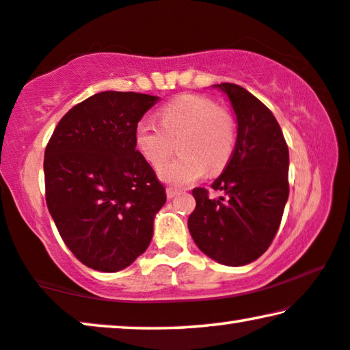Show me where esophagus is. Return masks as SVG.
<instances>
[{
  "label": "esophagus",
  "instance_id": "obj_1",
  "mask_svg": "<svg viewBox=\"0 0 350 350\" xmlns=\"http://www.w3.org/2000/svg\"><path fill=\"white\" fill-rule=\"evenodd\" d=\"M179 195V190H176V189H166V196H168V200H173L174 196H177Z\"/></svg>",
  "mask_w": 350,
  "mask_h": 350
}]
</instances>
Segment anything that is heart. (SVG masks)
<instances>
[{
    "mask_svg": "<svg viewBox=\"0 0 350 350\" xmlns=\"http://www.w3.org/2000/svg\"><path fill=\"white\" fill-rule=\"evenodd\" d=\"M160 125L152 119H139L135 127V144L152 166H159L170 152V137L180 135L179 157L160 166V179L170 185L184 187L200 180L211 171L225 168L236 144V129L231 116L212 98L184 94L159 111Z\"/></svg>",
    "mask_w": 350,
    "mask_h": 350,
    "instance_id": "1",
    "label": "heart"
}]
</instances>
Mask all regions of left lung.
I'll list each match as a JSON object with an SVG mask.
<instances>
[{"instance_id": "1", "label": "left lung", "mask_w": 350, "mask_h": 350, "mask_svg": "<svg viewBox=\"0 0 350 350\" xmlns=\"http://www.w3.org/2000/svg\"><path fill=\"white\" fill-rule=\"evenodd\" d=\"M226 94L237 121V139L208 198L195 189L189 231L198 248L229 267L256 260L270 247L289 196V150L272 111L242 86L213 85Z\"/></svg>"}]
</instances>
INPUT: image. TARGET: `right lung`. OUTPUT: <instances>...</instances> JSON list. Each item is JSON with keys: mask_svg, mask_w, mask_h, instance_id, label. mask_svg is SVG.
Returning <instances> with one entry per match:
<instances>
[{"mask_svg": "<svg viewBox=\"0 0 350 350\" xmlns=\"http://www.w3.org/2000/svg\"><path fill=\"white\" fill-rule=\"evenodd\" d=\"M159 100L97 92L66 113L46 144V207L67 248L98 272L122 270L146 252L166 202L135 144V127Z\"/></svg>", "mask_w": 350, "mask_h": 350, "instance_id": "1", "label": "right lung"}]
</instances>
